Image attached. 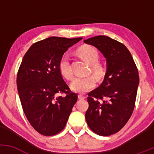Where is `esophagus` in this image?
Wrapping results in <instances>:
<instances>
[{"mask_svg":"<svg viewBox=\"0 0 154 154\" xmlns=\"http://www.w3.org/2000/svg\"><path fill=\"white\" fill-rule=\"evenodd\" d=\"M78 98H79V99H85V95H83L82 94H79L78 95Z\"/></svg>","mask_w":154,"mask_h":154,"instance_id":"obj_1","label":"esophagus"}]
</instances>
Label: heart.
<instances>
[{
  "label": "heart",
  "instance_id": "1",
  "mask_svg": "<svg viewBox=\"0 0 154 154\" xmlns=\"http://www.w3.org/2000/svg\"><path fill=\"white\" fill-rule=\"evenodd\" d=\"M78 54L83 60L91 65V71L97 78H102L106 73V69L101 63H98L100 55L94 47L84 45L79 48ZM59 69L61 75L66 79H72L73 76L70 60L67 55H63L59 61ZM96 85V81L93 76L76 77L70 85L72 90L77 93H86L91 91Z\"/></svg>",
  "mask_w": 154,
  "mask_h": 154
}]
</instances>
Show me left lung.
<instances>
[{
  "mask_svg": "<svg viewBox=\"0 0 154 154\" xmlns=\"http://www.w3.org/2000/svg\"><path fill=\"white\" fill-rule=\"evenodd\" d=\"M84 43L96 47L106 58L108 65L103 82L88 93L86 122L97 135H111L121 130L132 116L138 71L130 51L117 40L99 35Z\"/></svg>",
  "mask_w": 154,
  "mask_h": 154,
  "instance_id": "obj_1",
  "label": "left lung"
}]
</instances>
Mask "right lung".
Listing matches in <instances>:
<instances>
[{
    "instance_id": "add662e5",
    "label": "right lung",
    "mask_w": 154,
    "mask_h": 154,
    "mask_svg": "<svg viewBox=\"0 0 154 154\" xmlns=\"http://www.w3.org/2000/svg\"><path fill=\"white\" fill-rule=\"evenodd\" d=\"M82 38L51 37L33 44L19 66L17 84L26 119L40 134L52 136L65 128L78 95L63 80L59 61ZM58 93L65 95L57 97Z\"/></svg>"
}]
</instances>
